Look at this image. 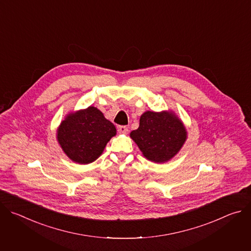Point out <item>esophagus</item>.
Here are the masks:
<instances>
[{"instance_id":"esophagus-1","label":"esophagus","mask_w":251,"mask_h":251,"mask_svg":"<svg viewBox=\"0 0 251 251\" xmlns=\"http://www.w3.org/2000/svg\"><path fill=\"white\" fill-rule=\"evenodd\" d=\"M118 132L121 134H126L128 132V127L127 126H119L118 127Z\"/></svg>"}]
</instances>
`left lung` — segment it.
<instances>
[{
	"instance_id": "obj_1",
	"label": "left lung",
	"mask_w": 251,
	"mask_h": 251,
	"mask_svg": "<svg viewBox=\"0 0 251 251\" xmlns=\"http://www.w3.org/2000/svg\"><path fill=\"white\" fill-rule=\"evenodd\" d=\"M130 137L147 160L161 164L180 152L188 139V131L172 110L146 111L141 115L139 127L130 133Z\"/></svg>"
}]
</instances>
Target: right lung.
<instances>
[{
    "label": "right lung",
    "mask_w": 251,
    "mask_h": 251,
    "mask_svg": "<svg viewBox=\"0 0 251 251\" xmlns=\"http://www.w3.org/2000/svg\"><path fill=\"white\" fill-rule=\"evenodd\" d=\"M113 123L94 106L69 112L56 130V140L64 154L75 163L86 165L103 153L116 135Z\"/></svg>",
    "instance_id": "1"
}]
</instances>
